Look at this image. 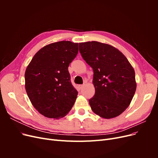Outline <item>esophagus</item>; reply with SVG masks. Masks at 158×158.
Returning a JSON list of instances; mask_svg holds the SVG:
<instances>
[{"mask_svg": "<svg viewBox=\"0 0 158 158\" xmlns=\"http://www.w3.org/2000/svg\"><path fill=\"white\" fill-rule=\"evenodd\" d=\"M83 86H84V85H83V84H80V85H78V88H79L80 89H82Z\"/></svg>", "mask_w": 158, "mask_h": 158, "instance_id": "1", "label": "esophagus"}]
</instances>
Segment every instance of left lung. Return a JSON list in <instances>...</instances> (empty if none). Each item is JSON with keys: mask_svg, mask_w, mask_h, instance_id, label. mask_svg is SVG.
Here are the masks:
<instances>
[{"mask_svg": "<svg viewBox=\"0 0 158 158\" xmlns=\"http://www.w3.org/2000/svg\"><path fill=\"white\" fill-rule=\"evenodd\" d=\"M79 51L94 71L92 111L102 118L121 114L130 105L136 89L135 70L114 47L98 41L80 43Z\"/></svg>", "mask_w": 158, "mask_h": 158, "instance_id": "left-lung-1", "label": "left lung"}]
</instances>
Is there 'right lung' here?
Here are the masks:
<instances>
[{"label":"right lung","mask_w":158,"mask_h":158,"mask_svg":"<svg viewBox=\"0 0 158 158\" xmlns=\"http://www.w3.org/2000/svg\"><path fill=\"white\" fill-rule=\"evenodd\" d=\"M78 44L53 43L33 56L25 73V87L30 102L43 115L64 117L74 106L78 92L71 83L68 67L78 52Z\"/></svg>","instance_id":"1"}]
</instances>
